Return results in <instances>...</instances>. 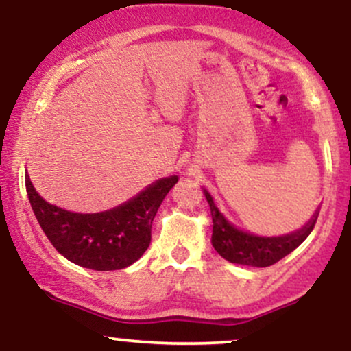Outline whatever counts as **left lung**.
Returning <instances> with one entry per match:
<instances>
[{
	"instance_id": "8db88e82",
	"label": "left lung",
	"mask_w": 351,
	"mask_h": 351,
	"mask_svg": "<svg viewBox=\"0 0 351 351\" xmlns=\"http://www.w3.org/2000/svg\"><path fill=\"white\" fill-rule=\"evenodd\" d=\"M203 195L210 205L211 219H213V234H211L213 248L217 250L219 256L228 260L230 263L246 265V267L265 268L290 255L295 248H298L306 240L319 213L318 208L313 217L295 232L278 234V237H261V234L250 233L233 225L219 210L217 202L206 188H203Z\"/></svg>"
}]
</instances>
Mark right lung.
<instances>
[{
	"instance_id": "add662e5",
	"label": "right lung",
	"mask_w": 351,
	"mask_h": 351,
	"mask_svg": "<svg viewBox=\"0 0 351 351\" xmlns=\"http://www.w3.org/2000/svg\"><path fill=\"white\" fill-rule=\"evenodd\" d=\"M178 176H165L128 202L99 211L76 213L48 203L26 173L33 213L51 245L71 263L96 271L121 269L140 260L152 241V223Z\"/></svg>"
}]
</instances>
